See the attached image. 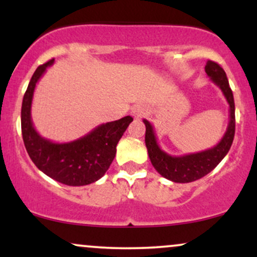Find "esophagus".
Returning a JSON list of instances; mask_svg holds the SVG:
<instances>
[{
	"label": "esophagus",
	"mask_w": 257,
	"mask_h": 257,
	"mask_svg": "<svg viewBox=\"0 0 257 257\" xmlns=\"http://www.w3.org/2000/svg\"><path fill=\"white\" fill-rule=\"evenodd\" d=\"M146 108L144 107L143 105H135L134 107L132 108V114L134 118H141V117H144L146 114Z\"/></svg>",
	"instance_id": "esophagus-1"
}]
</instances>
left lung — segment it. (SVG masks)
<instances>
[{
    "label": "left lung",
    "mask_w": 257,
    "mask_h": 257,
    "mask_svg": "<svg viewBox=\"0 0 257 257\" xmlns=\"http://www.w3.org/2000/svg\"><path fill=\"white\" fill-rule=\"evenodd\" d=\"M205 72L211 82H214L222 91L229 106V122L227 125L226 133L223 137L211 149L197 153H190L184 156H170L169 153L161 149L156 138L155 129L147 119H144L146 126L145 144L149 152L150 161L155 169L163 178L173 182L186 184V182L196 181L206 174H209L217 164L225 158L231 149L233 138L235 131V117H234V99L233 93L229 88L228 79L222 67L214 61L208 60L205 65Z\"/></svg>",
    "instance_id": "1"
}]
</instances>
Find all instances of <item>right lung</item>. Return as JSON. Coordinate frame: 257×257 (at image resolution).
<instances>
[{
    "label": "right lung",
    "mask_w": 257,
    "mask_h": 257,
    "mask_svg": "<svg viewBox=\"0 0 257 257\" xmlns=\"http://www.w3.org/2000/svg\"><path fill=\"white\" fill-rule=\"evenodd\" d=\"M53 63L54 59L37 67L23 98L22 133L25 149L35 166L55 181L67 186L93 184L110 168L116 156L117 144L133 118L125 116L102 123L70 143H53L41 137L32 123L31 105L37 82Z\"/></svg>",
    "instance_id": "1"
}]
</instances>
